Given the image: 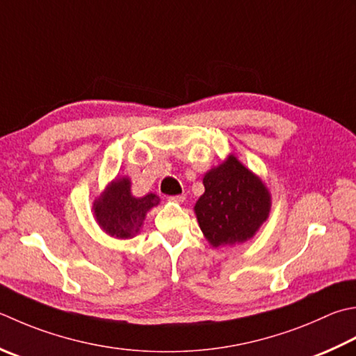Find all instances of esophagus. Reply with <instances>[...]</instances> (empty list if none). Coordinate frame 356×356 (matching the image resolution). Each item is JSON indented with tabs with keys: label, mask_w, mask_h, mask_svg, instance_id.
<instances>
[{
	"label": "esophagus",
	"mask_w": 356,
	"mask_h": 356,
	"mask_svg": "<svg viewBox=\"0 0 356 356\" xmlns=\"http://www.w3.org/2000/svg\"><path fill=\"white\" fill-rule=\"evenodd\" d=\"M168 199L171 202H177V204H182V202L185 200V196H184V194H179V196H170Z\"/></svg>",
	"instance_id": "1"
}]
</instances>
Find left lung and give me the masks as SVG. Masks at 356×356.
<instances>
[{"instance_id":"8db88e82","label":"left lung","mask_w":356,"mask_h":356,"mask_svg":"<svg viewBox=\"0 0 356 356\" xmlns=\"http://www.w3.org/2000/svg\"><path fill=\"white\" fill-rule=\"evenodd\" d=\"M204 186L194 213L213 247L252 239L267 220L271 207L267 186L234 154L205 174Z\"/></svg>"}]
</instances>
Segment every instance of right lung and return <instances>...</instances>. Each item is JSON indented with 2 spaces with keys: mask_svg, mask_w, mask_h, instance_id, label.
<instances>
[{
  "mask_svg": "<svg viewBox=\"0 0 356 356\" xmlns=\"http://www.w3.org/2000/svg\"><path fill=\"white\" fill-rule=\"evenodd\" d=\"M156 194L134 197L131 180L120 177L111 182L94 200V216L104 233L117 239H129L140 232L145 216L152 207L159 205Z\"/></svg>",
  "mask_w": 356,
  "mask_h": 356,
  "instance_id": "add662e5",
  "label": "right lung"
}]
</instances>
